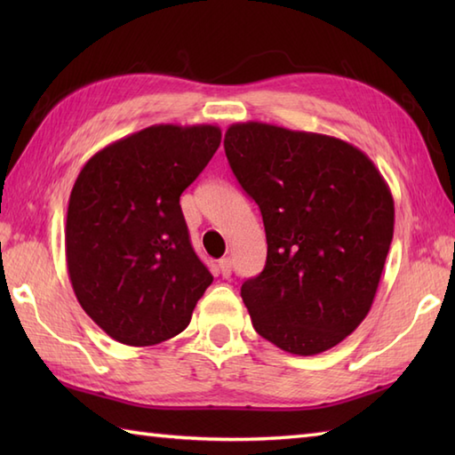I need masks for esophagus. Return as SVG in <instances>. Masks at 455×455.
<instances>
[{
	"label": "esophagus",
	"mask_w": 455,
	"mask_h": 455,
	"mask_svg": "<svg viewBox=\"0 0 455 455\" xmlns=\"http://www.w3.org/2000/svg\"><path fill=\"white\" fill-rule=\"evenodd\" d=\"M219 274L222 277H230V274H233V259H230V258H220L219 259Z\"/></svg>",
	"instance_id": "1"
}]
</instances>
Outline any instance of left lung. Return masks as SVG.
Returning a JSON list of instances; mask_svg holds the SVG:
<instances>
[{"instance_id":"left-lung-1","label":"left lung","mask_w":455,"mask_h":455,"mask_svg":"<svg viewBox=\"0 0 455 455\" xmlns=\"http://www.w3.org/2000/svg\"><path fill=\"white\" fill-rule=\"evenodd\" d=\"M225 152L266 228V266L240 289L256 332L289 354L331 350L371 308L393 240L389 186L326 134L236 123Z\"/></svg>"}]
</instances>
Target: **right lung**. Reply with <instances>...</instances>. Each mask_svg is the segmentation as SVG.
<instances>
[{
    "label": "right lung",
    "mask_w": 455,
    "mask_h": 455,
    "mask_svg": "<svg viewBox=\"0 0 455 455\" xmlns=\"http://www.w3.org/2000/svg\"><path fill=\"white\" fill-rule=\"evenodd\" d=\"M220 144L215 124H152L85 162L66 217V264L85 313L113 340L154 346L191 321L212 275L180 196Z\"/></svg>",
    "instance_id": "add662e5"
}]
</instances>
